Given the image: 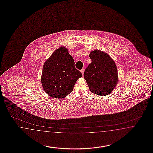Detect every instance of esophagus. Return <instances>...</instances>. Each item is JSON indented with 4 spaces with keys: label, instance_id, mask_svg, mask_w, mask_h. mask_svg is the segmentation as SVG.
<instances>
[{
    "label": "esophagus",
    "instance_id": "esophagus-1",
    "mask_svg": "<svg viewBox=\"0 0 153 153\" xmlns=\"http://www.w3.org/2000/svg\"><path fill=\"white\" fill-rule=\"evenodd\" d=\"M80 71H81V72L82 74V75H83V74H84V69H83V68H82L81 70H80Z\"/></svg>",
    "mask_w": 153,
    "mask_h": 153
}]
</instances>
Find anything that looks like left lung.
<instances>
[{"label": "left lung", "instance_id": "left-lung-1", "mask_svg": "<svg viewBox=\"0 0 153 153\" xmlns=\"http://www.w3.org/2000/svg\"><path fill=\"white\" fill-rule=\"evenodd\" d=\"M92 62L86 68L84 78L91 92L97 95H108L118 81L115 62L106 53L95 50L89 54Z\"/></svg>", "mask_w": 153, "mask_h": 153}]
</instances>
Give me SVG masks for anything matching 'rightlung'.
Instances as JSON below:
<instances>
[{
  "instance_id": "right-lung-1",
  "label": "right lung",
  "mask_w": 153,
  "mask_h": 153,
  "mask_svg": "<svg viewBox=\"0 0 153 153\" xmlns=\"http://www.w3.org/2000/svg\"><path fill=\"white\" fill-rule=\"evenodd\" d=\"M82 76L68 49L62 47L54 51L44 63L41 81L48 95L62 98L72 92L76 81Z\"/></svg>"
}]
</instances>
